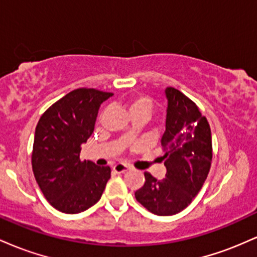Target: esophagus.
I'll list each match as a JSON object with an SVG mask.
<instances>
[{"instance_id": "34e87169", "label": "esophagus", "mask_w": 257, "mask_h": 257, "mask_svg": "<svg viewBox=\"0 0 257 257\" xmlns=\"http://www.w3.org/2000/svg\"><path fill=\"white\" fill-rule=\"evenodd\" d=\"M129 169H131V167H129L128 164H125V163H117L116 166H113V172L117 173V174L124 173Z\"/></svg>"}]
</instances>
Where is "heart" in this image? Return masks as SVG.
<instances>
[{"label": "heart", "instance_id": "1", "mask_svg": "<svg viewBox=\"0 0 257 257\" xmlns=\"http://www.w3.org/2000/svg\"><path fill=\"white\" fill-rule=\"evenodd\" d=\"M153 105H155V102H153V99L151 96L145 95V94L141 93L133 94L131 98L128 99V101H126V106H128L129 112L144 110L146 111L147 113H150L153 108Z\"/></svg>", "mask_w": 257, "mask_h": 257}]
</instances>
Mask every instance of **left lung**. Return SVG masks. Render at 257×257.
I'll list each match as a JSON object with an SVG mask.
<instances>
[{"instance_id":"obj_1","label":"left lung","mask_w":257,"mask_h":257,"mask_svg":"<svg viewBox=\"0 0 257 257\" xmlns=\"http://www.w3.org/2000/svg\"><path fill=\"white\" fill-rule=\"evenodd\" d=\"M166 95V132L162 137L166 178L159 181L145 172V184L135 192L138 202L159 216L178 214L192 202L204 184L213 159L208 119L180 90L168 87Z\"/></svg>"}]
</instances>
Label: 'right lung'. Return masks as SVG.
Listing matches in <instances>:
<instances>
[{
    "label": "right lung",
    "instance_id": "add662e5",
    "mask_svg": "<svg viewBox=\"0 0 257 257\" xmlns=\"http://www.w3.org/2000/svg\"><path fill=\"white\" fill-rule=\"evenodd\" d=\"M112 93L78 88L41 116L32 147V172L49 204L65 214L87 210L101 198L110 167L82 161V144L93 134L100 105Z\"/></svg>",
    "mask_w": 257,
    "mask_h": 257
}]
</instances>
